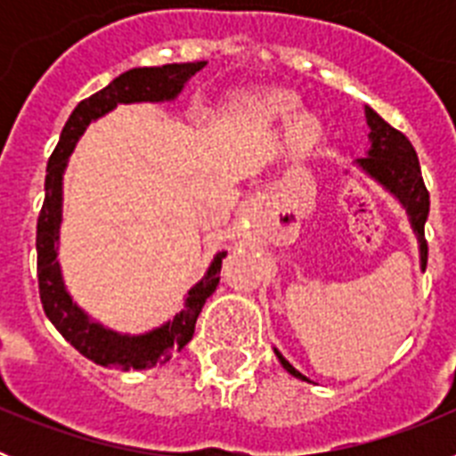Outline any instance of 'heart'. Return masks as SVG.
Instances as JSON below:
<instances>
[{"instance_id":"b5f03b06","label":"heart","mask_w":456,"mask_h":456,"mask_svg":"<svg viewBox=\"0 0 456 456\" xmlns=\"http://www.w3.org/2000/svg\"><path fill=\"white\" fill-rule=\"evenodd\" d=\"M297 109V98L288 91H269L265 93L263 98V111L267 116H273V118H281V116L292 114ZM315 120L310 116H301L297 123H294V136L299 141H308L310 136L315 134Z\"/></svg>"}]
</instances>
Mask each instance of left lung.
I'll return each mask as SVG.
<instances>
[{
  "label": "left lung",
  "mask_w": 456,
  "mask_h": 456,
  "mask_svg": "<svg viewBox=\"0 0 456 456\" xmlns=\"http://www.w3.org/2000/svg\"><path fill=\"white\" fill-rule=\"evenodd\" d=\"M365 118L370 127V151L368 157L358 159V167L368 173L370 178L377 180L384 189H388L395 199L404 205L406 215H409L411 228L416 232L418 244H420V267H427V240H425V221L429 215V191L422 183L420 164L418 155L411 146V141L386 123L374 109L365 107ZM283 365L292 377L301 381H310L308 377L294 370L289 361H285L283 354L273 349Z\"/></svg>",
  "instance_id": "left-lung-1"
}]
</instances>
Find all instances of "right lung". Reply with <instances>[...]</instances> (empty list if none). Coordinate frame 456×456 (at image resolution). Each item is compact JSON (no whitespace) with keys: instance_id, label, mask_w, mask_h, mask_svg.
Wrapping results in <instances>:
<instances>
[{"instance_id":"right-lung-1","label":"right lung","mask_w":456,"mask_h":456,"mask_svg":"<svg viewBox=\"0 0 456 456\" xmlns=\"http://www.w3.org/2000/svg\"><path fill=\"white\" fill-rule=\"evenodd\" d=\"M205 61L193 63H167L157 68H132L123 72L102 91L93 93L91 98L82 100L66 120L61 139L56 143L47 162L45 175V200L38 215L36 228V251H38V289L40 304L45 315L50 317L56 331L61 333L72 347L93 363L116 370H146L167 363L173 354L191 340L193 326L199 320L208 297L219 285L221 260L225 251L216 253L208 273L189 289L184 299V310L157 326L143 336H123L116 333L79 308L63 285L61 267H59V228H61V205H63V171L68 167V157L72 148L84 134L91 120L109 114L116 104L132 102H167L175 100L184 84L203 70Z\"/></svg>"}]
</instances>
